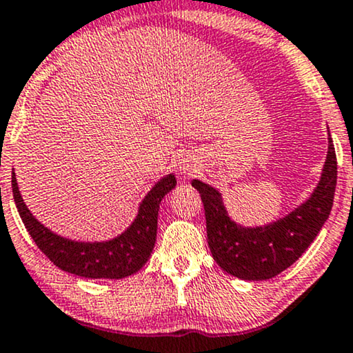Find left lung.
Instances as JSON below:
<instances>
[{
    "label": "left lung",
    "instance_id": "left-lung-1",
    "mask_svg": "<svg viewBox=\"0 0 353 353\" xmlns=\"http://www.w3.org/2000/svg\"><path fill=\"white\" fill-rule=\"evenodd\" d=\"M321 179L312 196L284 218L260 228H242L224 208L221 194L199 179L192 185L205 206L206 236L214 261L225 272L245 281L278 276L302 256L330 218L337 182V159L330 134Z\"/></svg>",
    "mask_w": 353,
    "mask_h": 353
}]
</instances>
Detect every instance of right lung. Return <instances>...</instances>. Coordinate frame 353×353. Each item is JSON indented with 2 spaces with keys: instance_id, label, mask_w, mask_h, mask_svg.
I'll use <instances>...</instances> for the list:
<instances>
[{
  "instance_id": "add662e5",
  "label": "right lung",
  "mask_w": 353,
  "mask_h": 353,
  "mask_svg": "<svg viewBox=\"0 0 353 353\" xmlns=\"http://www.w3.org/2000/svg\"><path fill=\"white\" fill-rule=\"evenodd\" d=\"M176 187L172 174L163 177L148 192L139 214L128 231L108 242H75L51 232L39 223L23 203L19 192L16 174L12 171V195L22 223L37 247L59 270L90 279H122L137 272L152 255L157 242L158 210L164 195Z\"/></svg>"
}]
</instances>
